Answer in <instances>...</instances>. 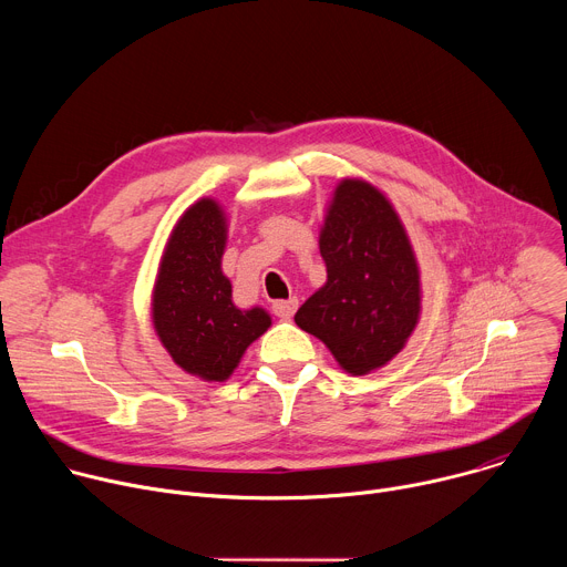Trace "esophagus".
Listing matches in <instances>:
<instances>
[{
	"instance_id": "obj_1",
	"label": "esophagus",
	"mask_w": 567,
	"mask_h": 567,
	"mask_svg": "<svg viewBox=\"0 0 567 567\" xmlns=\"http://www.w3.org/2000/svg\"><path fill=\"white\" fill-rule=\"evenodd\" d=\"M271 309H274V313H276L278 318L289 320V318L296 313V309H298V298L293 296V298H287V300H276V302L271 305Z\"/></svg>"
}]
</instances>
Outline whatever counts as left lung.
Returning a JSON list of instances; mask_svg holds the SVG:
<instances>
[{
  "label": "left lung",
  "mask_w": 567,
  "mask_h": 567,
  "mask_svg": "<svg viewBox=\"0 0 567 567\" xmlns=\"http://www.w3.org/2000/svg\"><path fill=\"white\" fill-rule=\"evenodd\" d=\"M328 280L296 311V326L326 343L352 377L390 363L422 313L420 265L392 202L370 182L337 184L318 233Z\"/></svg>",
  "instance_id": "1"
}]
</instances>
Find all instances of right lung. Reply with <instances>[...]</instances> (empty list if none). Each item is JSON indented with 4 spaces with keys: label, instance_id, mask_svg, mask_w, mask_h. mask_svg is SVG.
Segmentation results:
<instances>
[{
    "label": "right lung",
    "instance_id": "right-lung-1",
    "mask_svg": "<svg viewBox=\"0 0 567 567\" xmlns=\"http://www.w3.org/2000/svg\"><path fill=\"white\" fill-rule=\"evenodd\" d=\"M228 217L213 197L188 206L171 230L152 287V326L171 359L202 381H226L269 328L262 307L239 309L221 271Z\"/></svg>",
    "mask_w": 567,
    "mask_h": 567
}]
</instances>
